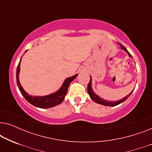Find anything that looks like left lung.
<instances>
[{
  "label": "left lung",
  "mask_w": 152,
  "mask_h": 152,
  "mask_svg": "<svg viewBox=\"0 0 152 152\" xmlns=\"http://www.w3.org/2000/svg\"><path fill=\"white\" fill-rule=\"evenodd\" d=\"M119 44L120 45V47H121V48L122 50H124L125 51V52H126V53H128V55H129V56L130 57H132V55H131V54L129 53L128 50L125 48H124V45H122L121 43H119ZM91 81H92V79H91V76H90V81H89V83H88V88H87V91H88V94H89V95H90L91 98L92 99L93 101L95 102H96V103L100 104H102V105L110 106V107H115V106L120 104H121L122 102H123L124 101H125L126 99H127L128 97L130 96L131 94H132V92H133V91H132V93H130L128 95H126L125 97H124L123 99H120V100H119V101H118H118H115V102L107 101V100H105V99H104L102 98H101V97H99L98 95H97L95 94V93L93 92V90H92V88H91Z\"/></svg>",
  "instance_id": "obj_1"
}]
</instances>
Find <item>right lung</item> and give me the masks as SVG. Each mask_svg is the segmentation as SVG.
<instances>
[{
	"instance_id": "obj_1",
	"label": "right lung",
	"mask_w": 152,
	"mask_h": 152,
	"mask_svg": "<svg viewBox=\"0 0 152 152\" xmlns=\"http://www.w3.org/2000/svg\"><path fill=\"white\" fill-rule=\"evenodd\" d=\"M20 61H21V59H20L19 63H18L17 69H16V82H17V85L18 88H19L20 92L21 93L23 96L26 98V99L28 102L32 104V105L35 106V107L41 108V109H47V108L53 107L59 104H61L62 102H63L64 98H65L66 94H67L68 88L70 84V83H71V82H72V80L77 76V74L75 75L66 79V80L64 81L61 88H60L57 92H56L55 93L42 97L32 96V95L28 94V93L23 90V87L21 86L20 83L19 82L18 75H19L20 71Z\"/></svg>"
}]
</instances>
